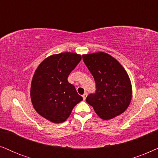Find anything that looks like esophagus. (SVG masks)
Wrapping results in <instances>:
<instances>
[{
	"label": "esophagus",
	"mask_w": 158,
	"mask_h": 158,
	"mask_svg": "<svg viewBox=\"0 0 158 158\" xmlns=\"http://www.w3.org/2000/svg\"><path fill=\"white\" fill-rule=\"evenodd\" d=\"M87 92H85V93L82 95V98H83L84 100H85L86 98H87Z\"/></svg>",
	"instance_id": "1"
}]
</instances>
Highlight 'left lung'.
Returning <instances> with one entry per match:
<instances>
[{
    "instance_id": "8db88e82",
    "label": "left lung",
    "mask_w": 158,
    "mask_h": 158,
    "mask_svg": "<svg viewBox=\"0 0 158 158\" xmlns=\"http://www.w3.org/2000/svg\"><path fill=\"white\" fill-rule=\"evenodd\" d=\"M82 58L96 84L95 93L86 98L99 117L110 120L127 110L131 100L129 75L110 55L103 52L83 55Z\"/></svg>"
}]
</instances>
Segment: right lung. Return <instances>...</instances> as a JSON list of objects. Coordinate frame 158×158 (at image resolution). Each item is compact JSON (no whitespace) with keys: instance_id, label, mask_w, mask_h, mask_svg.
I'll list each match as a JSON object with an SVG mask.
<instances>
[{"instance_id":"1","label":"right lung","mask_w":158,"mask_h":158,"mask_svg":"<svg viewBox=\"0 0 158 158\" xmlns=\"http://www.w3.org/2000/svg\"><path fill=\"white\" fill-rule=\"evenodd\" d=\"M81 60V55L61 52L45 58L37 67L30 96L34 108L41 116L52 123H63L83 100L67 79Z\"/></svg>"}]
</instances>
